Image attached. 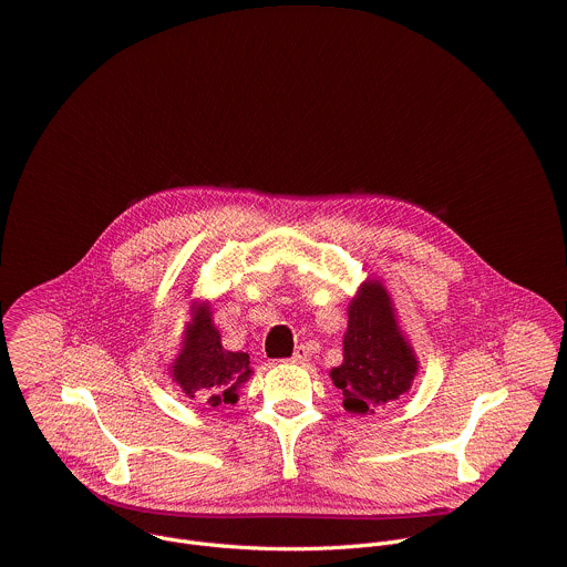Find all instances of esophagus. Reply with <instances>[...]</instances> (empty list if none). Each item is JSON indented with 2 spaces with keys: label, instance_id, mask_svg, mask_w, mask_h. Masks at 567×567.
Wrapping results in <instances>:
<instances>
[{
  "label": "esophagus",
  "instance_id": "obj_1",
  "mask_svg": "<svg viewBox=\"0 0 567 567\" xmlns=\"http://www.w3.org/2000/svg\"><path fill=\"white\" fill-rule=\"evenodd\" d=\"M307 360H309V349H307L305 344H298L296 351H293V355L289 358V362H293V364H305Z\"/></svg>",
  "mask_w": 567,
  "mask_h": 567
}]
</instances>
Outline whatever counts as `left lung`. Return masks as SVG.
Instances as JSON below:
<instances>
[{"label": "left lung", "instance_id": "8db88e82", "mask_svg": "<svg viewBox=\"0 0 567 567\" xmlns=\"http://www.w3.org/2000/svg\"><path fill=\"white\" fill-rule=\"evenodd\" d=\"M342 364L329 371L351 414H373L410 392L419 360L405 340L392 298L381 280H364L349 302Z\"/></svg>", "mask_w": 567, "mask_h": 567}]
</instances>
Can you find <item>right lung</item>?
Listing matches in <instances>:
<instances>
[{
	"mask_svg": "<svg viewBox=\"0 0 567 567\" xmlns=\"http://www.w3.org/2000/svg\"><path fill=\"white\" fill-rule=\"evenodd\" d=\"M168 373L188 399L200 396L207 405L220 408L238 403V392L251 379L254 369L249 353L225 349L212 307L194 302L192 322L184 329L179 353Z\"/></svg>",
	"mask_w": 567,
	"mask_h": 567,
	"instance_id": "obj_1",
	"label": "right lung"
}]
</instances>
